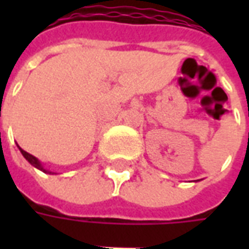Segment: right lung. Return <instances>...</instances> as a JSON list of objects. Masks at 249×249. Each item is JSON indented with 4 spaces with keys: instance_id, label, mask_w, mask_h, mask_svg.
<instances>
[{
    "instance_id": "right-lung-1",
    "label": "right lung",
    "mask_w": 249,
    "mask_h": 249,
    "mask_svg": "<svg viewBox=\"0 0 249 249\" xmlns=\"http://www.w3.org/2000/svg\"><path fill=\"white\" fill-rule=\"evenodd\" d=\"M18 149H19V152L22 153V156H24L25 159H26V160H28V161H29L32 165H33V167L37 168V169H40V171H42L44 173H48V175H56L54 172H52V171H49V169H46V168L44 167L42 164H41V161L38 160V159H37V157H35L33 155L28 153V152L24 151V149H22V148H19V146H18Z\"/></svg>"
}]
</instances>
